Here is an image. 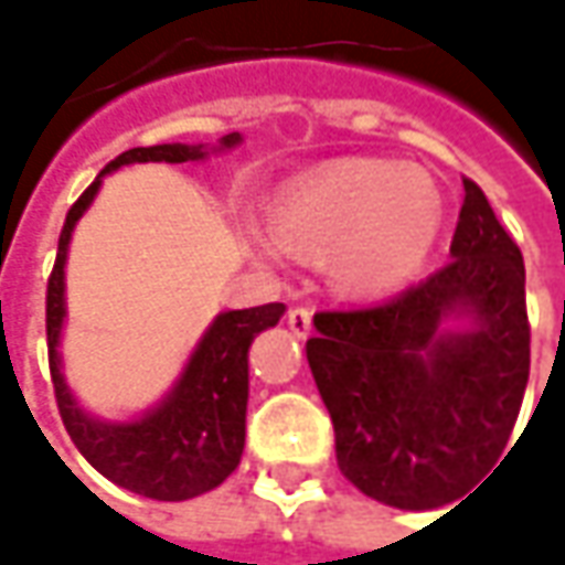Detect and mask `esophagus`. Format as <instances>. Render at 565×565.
Listing matches in <instances>:
<instances>
[{
    "label": "esophagus",
    "mask_w": 565,
    "mask_h": 565,
    "mask_svg": "<svg viewBox=\"0 0 565 565\" xmlns=\"http://www.w3.org/2000/svg\"><path fill=\"white\" fill-rule=\"evenodd\" d=\"M287 326H290V331H294L297 338H307L309 331H312V312L303 307L290 309V312H287Z\"/></svg>",
    "instance_id": "34e87169"
}]
</instances>
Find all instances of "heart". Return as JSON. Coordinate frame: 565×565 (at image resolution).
Segmentation results:
<instances>
[{
  "label": "heart",
  "mask_w": 565,
  "mask_h": 565,
  "mask_svg": "<svg viewBox=\"0 0 565 565\" xmlns=\"http://www.w3.org/2000/svg\"><path fill=\"white\" fill-rule=\"evenodd\" d=\"M443 227V195L424 170L392 160H338L290 183L271 231L297 256L319 258L334 290L388 294L427 262Z\"/></svg>",
  "instance_id": "1"
}]
</instances>
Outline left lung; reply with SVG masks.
Returning a JSON list of instances; mask_svg holds the SVG:
<instances>
[{"instance_id":"left-lung-1","label":"left lung","mask_w":565,"mask_h":565,"mask_svg":"<svg viewBox=\"0 0 565 565\" xmlns=\"http://www.w3.org/2000/svg\"><path fill=\"white\" fill-rule=\"evenodd\" d=\"M449 256L385 303L316 312L307 341L341 475L395 509L452 503L487 478L525 398V262L471 180Z\"/></svg>"}]
</instances>
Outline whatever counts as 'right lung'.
Listing matches in <instances>:
<instances>
[{"instance_id": "add662e5", "label": "right lung", "mask_w": 565, "mask_h": 565, "mask_svg": "<svg viewBox=\"0 0 565 565\" xmlns=\"http://www.w3.org/2000/svg\"><path fill=\"white\" fill-rule=\"evenodd\" d=\"M243 138L231 132L211 151L236 148ZM205 145H151L132 148L110 160L100 177L87 185L82 199L68 209L60 234V253L46 284V348H50V376L56 388L60 417L78 452L113 483L132 490L148 500L180 503L214 490L231 478L246 446V402H249V344L258 331L278 326L284 303H265L253 309L217 312L202 341L183 366L180 380L132 420H100L75 402L62 376L60 338L65 322V258L68 239L78 217L90 209L100 180L126 163H185L205 160Z\"/></svg>"}]
</instances>
